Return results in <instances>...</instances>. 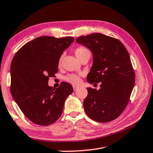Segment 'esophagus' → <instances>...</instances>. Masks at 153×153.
Instances as JSON below:
<instances>
[{"label": "esophagus", "mask_w": 153, "mask_h": 153, "mask_svg": "<svg viewBox=\"0 0 153 153\" xmlns=\"http://www.w3.org/2000/svg\"><path fill=\"white\" fill-rule=\"evenodd\" d=\"M73 88H74V91H76V90H77V88H78V87H77V86H75V85H74V86H73Z\"/></svg>", "instance_id": "obj_1"}]
</instances>
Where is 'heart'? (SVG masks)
I'll list each match as a JSON object with an SVG mask.
<instances>
[{
    "label": "heart",
    "instance_id": "heart-1",
    "mask_svg": "<svg viewBox=\"0 0 153 153\" xmlns=\"http://www.w3.org/2000/svg\"><path fill=\"white\" fill-rule=\"evenodd\" d=\"M74 53L79 59L82 58L84 55L88 53H90V52L88 50V49L85 48L84 46L77 47V48L74 49ZM62 57L63 56L62 55L59 58V65H60L61 63H62ZM82 76V74H69L67 76H65L64 80L71 85H77L80 84V82H81V77Z\"/></svg>",
    "mask_w": 153,
    "mask_h": 153
}]
</instances>
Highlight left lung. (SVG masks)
I'll return each instance as SVG.
<instances>
[{"instance_id":"obj_1","label":"left lung","mask_w":153,"mask_h":153,"mask_svg":"<svg viewBox=\"0 0 153 153\" xmlns=\"http://www.w3.org/2000/svg\"><path fill=\"white\" fill-rule=\"evenodd\" d=\"M76 42L93 53L88 82H100L99 90L87 88L88 96L84 101L86 114L98 123L115 120L127 106L135 82L128 52L120 41L101 33L81 36Z\"/></svg>"}]
</instances>
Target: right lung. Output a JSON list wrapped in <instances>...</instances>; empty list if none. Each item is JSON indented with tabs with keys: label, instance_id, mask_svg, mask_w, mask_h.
<instances>
[{
	"label": "right lung",
	"instance_id": "right-lung-1",
	"mask_svg": "<svg viewBox=\"0 0 153 153\" xmlns=\"http://www.w3.org/2000/svg\"><path fill=\"white\" fill-rule=\"evenodd\" d=\"M74 37L42 36L18 50L10 65V93L24 115L32 123L48 126L62 115L67 97L74 91L62 82L56 89L48 85L58 72L59 59Z\"/></svg>",
	"mask_w": 153,
	"mask_h": 153
}]
</instances>
